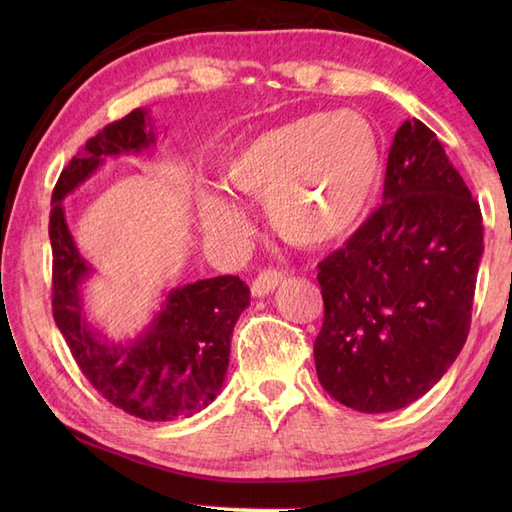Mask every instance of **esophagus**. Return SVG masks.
I'll return each instance as SVG.
<instances>
[{
	"label": "esophagus",
	"mask_w": 512,
	"mask_h": 512,
	"mask_svg": "<svg viewBox=\"0 0 512 512\" xmlns=\"http://www.w3.org/2000/svg\"><path fill=\"white\" fill-rule=\"evenodd\" d=\"M281 281H286L284 270L266 268V270H262V273L255 277L250 290H253L255 297H266V295H270V292H273L281 284Z\"/></svg>",
	"instance_id": "obj_1"
}]
</instances>
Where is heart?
<instances>
[{"label":"heart","instance_id":"1","mask_svg":"<svg viewBox=\"0 0 512 512\" xmlns=\"http://www.w3.org/2000/svg\"><path fill=\"white\" fill-rule=\"evenodd\" d=\"M374 127L356 112L310 114L248 140L220 167L226 191L262 200L270 228L295 246H328L361 222L380 180ZM204 233L235 242L244 220L231 202L200 198Z\"/></svg>","mask_w":512,"mask_h":512}]
</instances>
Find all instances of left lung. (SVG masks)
Listing matches in <instances>:
<instances>
[{
  "instance_id": "8db88e82",
  "label": "left lung",
  "mask_w": 512,
  "mask_h": 512,
  "mask_svg": "<svg viewBox=\"0 0 512 512\" xmlns=\"http://www.w3.org/2000/svg\"><path fill=\"white\" fill-rule=\"evenodd\" d=\"M482 253L480 204L438 136L405 121L389 149L383 204L319 264L323 389L365 413L427 394L469 336Z\"/></svg>"
}]
</instances>
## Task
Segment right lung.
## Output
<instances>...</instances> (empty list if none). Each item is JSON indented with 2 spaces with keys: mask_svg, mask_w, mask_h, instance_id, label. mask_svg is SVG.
<instances>
[{
  "mask_svg": "<svg viewBox=\"0 0 512 512\" xmlns=\"http://www.w3.org/2000/svg\"><path fill=\"white\" fill-rule=\"evenodd\" d=\"M156 143L145 110L103 127L85 143L52 191V317L85 378L129 416L149 422L189 418L209 407L224 385L233 328L250 290L239 277L200 279L171 290L145 334L110 343L85 321L79 286L90 266L76 250L65 222V195L103 165L105 156L138 154Z\"/></svg>",
  "mask_w": 512,
  "mask_h": 512,
  "instance_id": "obj_1",
  "label": "right lung"
}]
</instances>
